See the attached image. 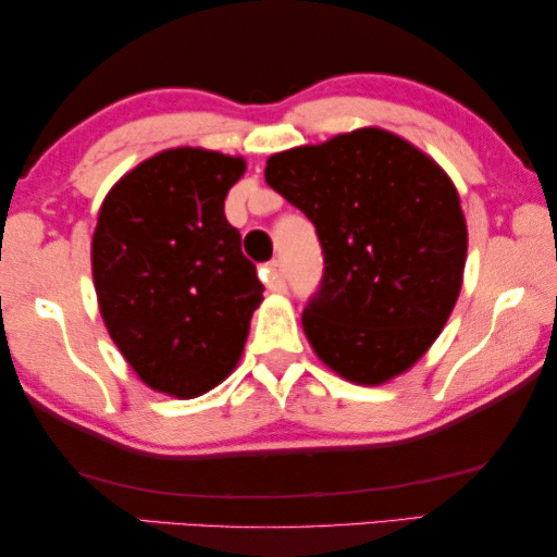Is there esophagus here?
<instances>
[{"label":"esophagus","instance_id":"esophagus-1","mask_svg":"<svg viewBox=\"0 0 557 557\" xmlns=\"http://www.w3.org/2000/svg\"><path fill=\"white\" fill-rule=\"evenodd\" d=\"M263 273H267V286L269 290H276V294H281V290H286V271H284V263H281L278 259H273L267 263V269H263Z\"/></svg>","mask_w":557,"mask_h":557}]
</instances>
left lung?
Instances as JSON below:
<instances>
[{
	"label": "left lung",
	"instance_id": "8db88e82",
	"mask_svg": "<svg viewBox=\"0 0 557 557\" xmlns=\"http://www.w3.org/2000/svg\"><path fill=\"white\" fill-rule=\"evenodd\" d=\"M267 182L311 219L323 278L304 311L318 358L382 385L440 338L467 263V219L446 172L380 127L271 154Z\"/></svg>",
	"mask_w": 557,
	"mask_h": 557
}]
</instances>
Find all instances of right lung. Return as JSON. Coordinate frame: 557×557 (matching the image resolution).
Wrapping results in <instances>:
<instances>
[{"mask_svg": "<svg viewBox=\"0 0 557 557\" xmlns=\"http://www.w3.org/2000/svg\"><path fill=\"white\" fill-rule=\"evenodd\" d=\"M242 158L175 148L108 193L94 234V284L117 350L158 392L216 387L239 362L263 286L224 216Z\"/></svg>", "mask_w": 557, "mask_h": 557, "instance_id": "1", "label": "right lung"}]
</instances>
